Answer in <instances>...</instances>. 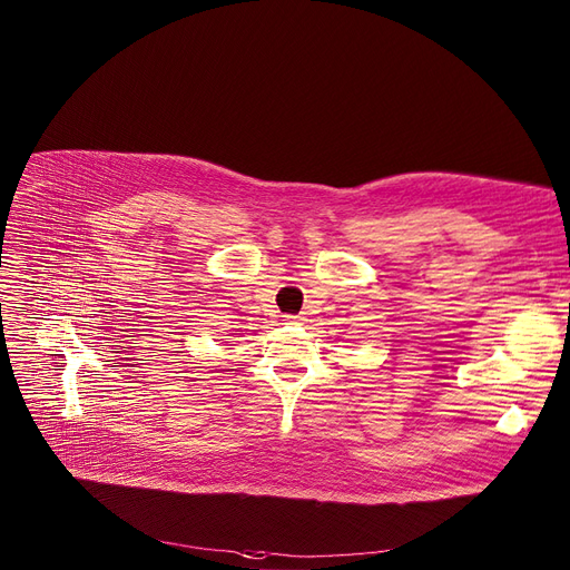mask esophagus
<instances>
[{"mask_svg":"<svg viewBox=\"0 0 570 570\" xmlns=\"http://www.w3.org/2000/svg\"><path fill=\"white\" fill-rule=\"evenodd\" d=\"M286 318H288V323H299L302 321L299 316H286Z\"/></svg>","mask_w":570,"mask_h":570,"instance_id":"1","label":"esophagus"}]
</instances>
